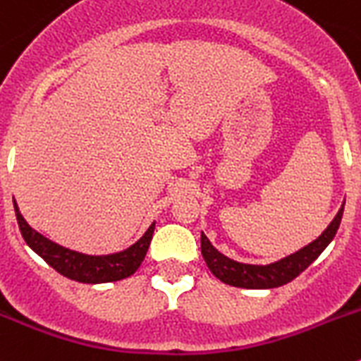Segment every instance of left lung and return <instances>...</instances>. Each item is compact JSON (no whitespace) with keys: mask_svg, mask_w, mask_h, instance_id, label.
<instances>
[{"mask_svg":"<svg viewBox=\"0 0 361 361\" xmlns=\"http://www.w3.org/2000/svg\"><path fill=\"white\" fill-rule=\"evenodd\" d=\"M343 206H345V200H343L342 208L338 209L333 222L327 226V229L322 233L317 240H312L311 244L304 245L296 253L288 255V257L280 258V260L273 264L258 266V264L237 262V260H233V258L220 253L216 247H213V244L204 233H200V251H202V257L206 264H208L209 271L220 282L233 286V288L244 289L280 288L283 283L295 280L302 271L307 269L320 257L322 251L331 244L338 228H340V222H342Z\"/></svg>","mask_w":361,"mask_h":361,"instance_id":"left-lung-1","label":"left lung"}]
</instances>
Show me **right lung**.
<instances>
[{"label": "right lung", "mask_w": 361, "mask_h": 361, "mask_svg": "<svg viewBox=\"0 0 361 361\" xmlns=\"http://www.w3.org/2000/svg\"><path fill=\"white\" fill-rule=\"evenodd\" d=\"M16 219H18L19 231L23 235L25 242L32 251H36L44 262L52 266L57 273L70 280L81 283H106L117 282V280L128 279L139 269L146 257V251L149 247V242L153 237L155 222L146 229L135 244L117 253L110 255H85L79 251H72L68 247L56 244L50 238L43 237L36 229L28 226L27 220L23 219L19 212L18 204L14 200Z\"/></svg>", "instance_id": "right-lung-1"}]
</instances>
